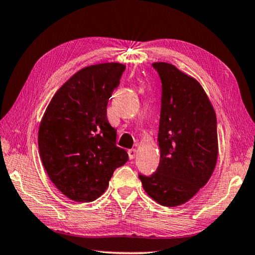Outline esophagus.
<instances>
[{
    "instance_id": "esophagus-1",
    "label": "esophagus",
    "mask_w": 255,
    "mask_h": 255,
    "mask_svg": "<svg viewBox=\"0 0 255 255\" xmlns=\"http://www.w3.org/2000/svg\"><path fill=\"white\" fill-rule=\"evenodd\" d=\"M136 154H137V149H135V148H131V149L128 150V155H129V158H130V159L135 158Z\"/></svg>"
}]
</instances>
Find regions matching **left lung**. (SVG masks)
<instances>
[{
    "label": "left lung",
    "instance_id": "1",
    "mask_svg": "<svg viewBox=\"0 0 255 255\" xmlns=\"http://www.w3.org/2000/svg\"><path fill=\"white\" fill-rule=\"evenodd\" d=\"M162 82L155 173L138 174L146 193L159 205L187 202L208 182L217 162V119L208 97L193 77L174 65L154 63Z\"/></svg>",
    "mask_w": 255,
    "mask_h": 255
}]
</instances>
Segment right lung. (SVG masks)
<instances>
[{
    "label": "right lung",
    "mask_w": 255,
    "mask_h": 255,
    "mask_svg": "<svg viewBox=\"0 0 255 255\" xmlns=\"http://www.w3.org/2000/svg\"><path fill=\"white\" fill-rule=\"evenodd\" d=\"M126 66L105 63L82 68L60 86L47 107L38 147L49 179L77 202L98 199L117 167L128 161L116 145L107 105Z\"/></svg>",
    "instance_id": "obj_1"
}]
</instances>
